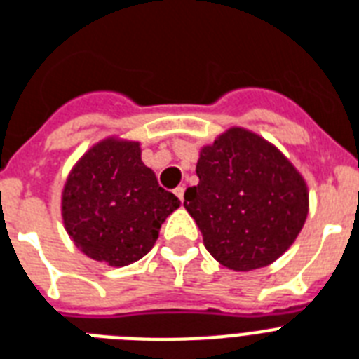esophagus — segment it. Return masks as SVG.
<instances>
[{"mask_svg": "<svg viewBox=\"0 0 359 359\" xmlns=\"http://www.w3.org/2000/svg\"><path fill=\"white\" fill-rule=\"evenodd\" d=\"M175 196L179 197L180 201H184V188H182V186H179V188H175Z\"/></svg>", "mask_w": 359, "mask_h": 359, "instance_id": "1", "label": "esophagus"}]
</instances>
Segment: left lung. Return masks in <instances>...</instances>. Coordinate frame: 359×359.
Segmentation results:
<instances>
[{
	"label": "left lung",
	"instance_id": "left-lung-1",
	"mask_svg": "<svg viewBox=\"0 0 359 359\" xmlns=\"http://www.w3.org/2000/svg\"><path fill=\"white\" fill-rule=\"evenodd\" d=\"M199 184L184 207L208 253L238 272L273 262L307 218V188L292 163L248 130L231 128L199 154Z\"/></svg>",
	"mask_w": 359,
	"mask_h": 359
}]
</instances>
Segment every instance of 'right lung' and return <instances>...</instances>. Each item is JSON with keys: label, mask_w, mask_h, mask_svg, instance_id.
I'll list each match as a JSON object with an SVG mask.
<instances>
[{"label": "right lung", "mask_w": 359, "mask_h": 359, "mask_svg": "<svg viewBox=\"0 0 359 359\" xmlns=\"http://www.w3.org/2000/svg\"><path fill=\"white\" fill-rule=\"evenodd\" d=\"M179 197L158 186L137 143L106 140L81 158L63 191V219L95 261L126 266L154 245Z\"/></svg>", "instance_id": "right-lung-1"}]
</instances>
